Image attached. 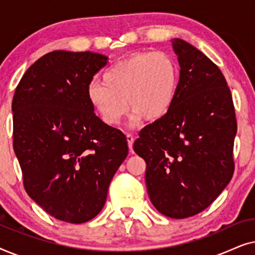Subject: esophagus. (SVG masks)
<instances>
[{"mask_svg": "<svg viewBox=\"0 0 255 255\" xmlns=\"http://www.w3.org/2000/svg\"><path fill=\"white\" fill-rule=\"evenodd\" d=\"M127 140H128V148H130L131 151H132V145H133V141H134V138H133V135L130 134V133H128V134H127Z\"/></svg>", "mask_w": 255, "mask_h": 255, "instance_id": "esophagus-1", "label": "esophagus"}]
</instances>
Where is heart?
<instances>
[{
    "label": "heart",
    "instance_id": "heart-1",
    "mask_svg": "<svg viewBox=\"0 0 255 255\" xmlns=\"http://www.w3.org/2000/svg\"><path fill=\"white\" fill-rule=\"evenodd\" d=\"M179 78V67L169 54L138 53L110 66L103 73L102 82L90 83L87 99L108 125L120 124L128 106L133 109L132 123L144 117L156 121L173 107Z\"/></svg>",
    "mask_w": 255,
    "mask_h": 255
}]
</instances>
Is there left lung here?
<instances>
[{"instance_id":"1","label":"left lung","mask_w":255,"mask_h":255,"mask_svg":"<svg viewBox=\"0 0 255 255\" xmlns=\"http://www.w3.org/2000/svg\"><path fill=\"white\" fill-rule=\"evenodd\" d=\"M180 65L179 88L168 114L139 132L133 149L146 162L152 204L167 217L200 214L235 172V107L221 69L204 53L172 39Z\"/></svg>"}]
</instances>
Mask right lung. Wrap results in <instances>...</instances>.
I'll list each match as a JSON object with an SVG mask.
<instances>
[{"instance_id":"right-lung-1","label":"right lung","mask_w":255,"mask_h":255,"mask_svg":"<svg viewBox=\"0 0 255 255\" xmlns=\"http://www.w3.org/2000/svg\"><path fill=\"white\" fill-rule=\"evenodd\" d=\"M107 62L89 51L50 52L30 66L12 100L24 188L48 215L72 224L100 214L128 153L125 134L103 123L87 99Z\"/></svg>"}]
</instances>
